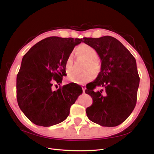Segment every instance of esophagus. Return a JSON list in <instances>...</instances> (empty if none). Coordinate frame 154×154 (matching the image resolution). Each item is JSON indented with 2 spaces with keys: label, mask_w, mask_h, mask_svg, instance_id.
<instances>
[{
  "label": "esophagus",
  "mask_w": 154,
  "mask_h": 154,
  "mask_svg": "<svg viewBox=\"0 0 154 154\" xmlns=\"http://www.w3.org/2000/svg\"><path fill=\"white\" fill-rule=\"evenodd\" d=\"M82 87L83 92H85V89H86V86L85 85H82Z\"/></svg>",
  "instance_id": "1"
}]
</instances>
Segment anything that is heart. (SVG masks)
Returning <instances> with one entry per match:
<instances>
[{"mask_svg":"<svg viewBox=\"0 0 154 154\" xmlns=\"http://www.w3.org/2000/svg\"><path fill=\"white\" fill-rule=\"evenodd\" d=\"M76 54L79 59L85 60V70H88L83 73H73L68 76L69 81L77 84H84L93 78V73H97L100 70V64L97 60L98 53L93 47L87 44H82L79 45L76 50ZM72 55L70 54L67 57L65 68L67 74L71 72L72 70Z\"/></svg>","mask_w":154,"mask_h":154,"instance_id":"heart-1","label":"heart"}]
</instances>
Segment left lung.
<instances>
[{"instance_id":"obj_1","label":"left lung","mask_w":154,"mask_h":154,"mask_svg":"<svg viewBox=\"0 0 154 154\" xmlns=\"http://www.w3.org/2000/svg\"><path fill=\"white\" fill-rule=\"evenodd\" d=\"M101 60L100 72L85 92L93 99L86 109L88 118L104 127H115L129 117L134 109L140 84L135 58L113 37L83 38ZM96 87L104 90L95 91Z\"/></svg>"}]
</instances>
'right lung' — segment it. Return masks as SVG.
<instances>
[{
  "instance_id": "1",
  "label": "right lung",
  "mask_w": 154,
  "mask_h": 154,
  "mask_svg": "<svg viewBox=\"0 0 154 154\" xmlns=\"http://www.w3.org/2000/svg\"><path fill=\"white\" fill-rule=\"evenodd\" d=\"M82 39L49 37L38 42L23 56L17 78L20 109L35 125L50 127L65 120L71 105L83 92L72 83L52 91L53 82L62 83L67 57Z\"/></svg>"
}]
</instances>
